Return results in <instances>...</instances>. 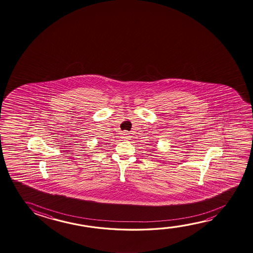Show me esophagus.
Returning <instances> with one entry per match:
<instances>
[{"mask_svg": "<svg viewBox=\"0 0 253 253\" xmlns=\"http://www.w3.org/2000/svg\"><path fill=\"white\" fill-rule=\"evenodd\" d=\"M123 137L126 139V140H128V139H130V135H129V133L127 132V131H125L124 134H123Z\"/></svg>", "mask_w": 253, "mask_h": 253, "instance_id": "obj_1", "label": "esophagus"}]
</instances>
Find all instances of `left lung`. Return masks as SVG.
I'll list each match as a JSON object with an SVG mask.
<instances>
[{"label": "left lung", "mask_w": 253, "mask_h": 253, "mask_svg": "<svg viewBox=\"0 0 253 253\" xmlns=\"http://www.w3.org/2000/svg\"><path fill=\"white\" fill-rule=\"evenodd\" d=\"M154 150H155V149H154ZM154 150H153V149H151V152H152V153H153V151H154Z\"/></svg>", "instance_id": "obj_1"}]
</instances>
